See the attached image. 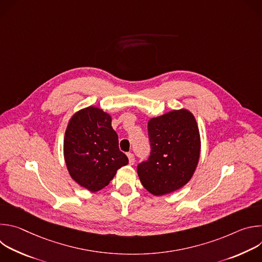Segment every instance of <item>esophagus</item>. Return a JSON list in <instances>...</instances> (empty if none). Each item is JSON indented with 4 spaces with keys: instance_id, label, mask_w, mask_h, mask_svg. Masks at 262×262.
I'll return each instance as SVG.
<instances>
[{
    "instance_id": "esophagus-1",
    "label": "esophagus",
    "mask_w": 262,
    "mask_h": 262,
    "mask_svg": "<svg viewBox=\"0 0 262 262\" xmlns=\"http://www.w3.org/2000/svg\"><path fill=\"white\" fill-rule=\"evenodd\" d=\"M127 158H128V162L129 165H134L135 164V157L133 154H127Z\"/></svg>"
}]
</instances>
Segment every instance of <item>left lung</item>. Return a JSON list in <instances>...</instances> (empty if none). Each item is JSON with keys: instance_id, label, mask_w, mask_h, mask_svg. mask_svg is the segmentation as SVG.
<instances>
[{"instance_id": "left-lung-1", "label": "left lung", "mask_w": 262, "mask_h": 262, "mask_svg": "<svg viewBox=\"0 0 262 262\" xmlns=\"http://www.w3.org/2000/svg\"><path fill=\"white\" fill-rule=\"evenodd\" d=\"M151 152L138 166L144 188L155 196L173 193L193 177L200 159L201 139L192 112L173 110L148 121Z\"/></svg>"}]
</instances>
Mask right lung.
<instances>
[{"mask_svg": "<svg viewBox=\"0 0 262 262\" xmlns=\"http://www.w3.org/2000/svg\"><path fill=\"white\" fill-rule=\"evenodd\" d=\"M63 154L70 177L92 193L102 190L117 170L128 164L119 150L111 115L93 105L76 112L69 119Z\"/></svg>", "mask_w": 262, "mask_h": 262, "instance_id": "1", "label": "right lung"}]
</instances>
